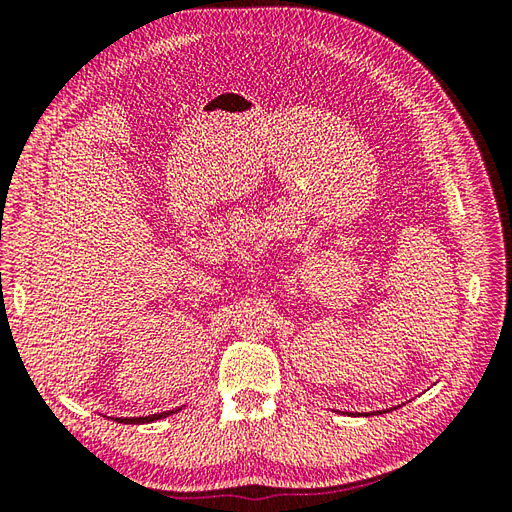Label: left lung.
I'll return each instance as SVG.
<instances>
[{"instance_id": "left-lung-1", "label": "left lung", "mask_w": 512, "mask_h": 512, "mask_svg": "<svg viewBox=\"0 0 512 512\" xmlns=\"http://www.w3.org/2000/svg\"><path fill=\"white\" fill-rule=\"evenodd\" d=\"M378 412H380V414H382V412H384V410H378ZM378 412H376V414H378ZM367 414H374V412H365V414H361V416H367Z\"/></svg>"}]
</instances>
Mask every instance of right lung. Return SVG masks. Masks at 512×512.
<instances>
[{
	"mask_svg": "<svg viewBox=\"0 0 512 512\" xmlns=\"http://www.w3.org/2000/svg\"><path fill=\"white\" fill-rule=\"evenodd\" d=\"M185 406H181V408H175V410H166V412H158V414H149V416H119V418H115V421H119V423H123V425H145V423H153V421H162V418H166V416H170V414H175V412H179V410H183Z\"/></svg>",
	"mask_w": 512,
	"mask_h": 512,
	"instance_id": "obj_1",
	"label": "right lung"
}]
</instances>
